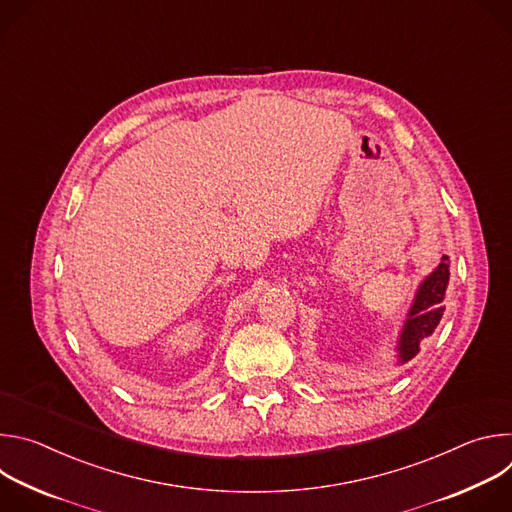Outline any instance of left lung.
Segmentation results:
<instances>
[{"label":"left lung","mask_w":512,"mask_h":512,"mask_svg":"<svg viewBox=\"0 0 512 512\" xmlns=\"http://www.w3.org/2000/svg\"><path fill=\"white\" fill-rule=\"evenodd\" d=\"M450 283V257L442 255L437 265L417 287L411 308L405 316L401 334L397 338V362H409L417 352L419 344L433 334L444 316L446 289Z\"/></svg>","instance_id":"1"}]
</instances>
